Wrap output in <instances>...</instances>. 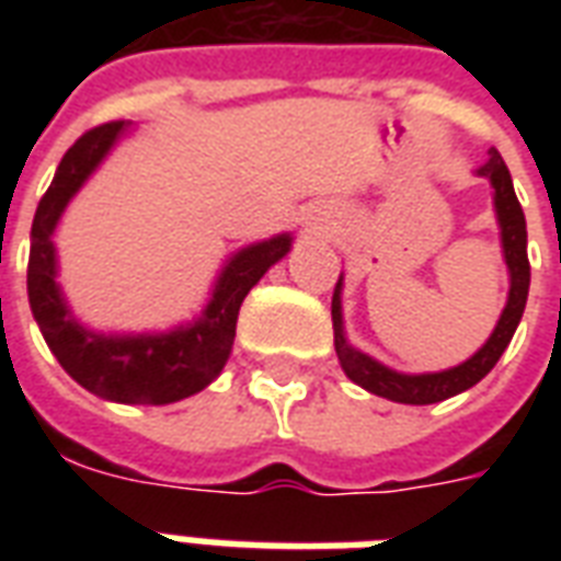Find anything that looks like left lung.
I'll return each instance as SVG.
<instances>
[{"mask_svg":"<svg viewBox=\"0 0 561 561\" xmlns=\"http://www.w3.org/2000/svg\"><path fill=\"white\" fill-rule=\"evenodd\" d=\"M480 178H486L495 188V215L497 227H501V247H504V262L510 267V297H506L504 314L497 320L495 332L489 334V341L480 346L469 360H462L460 367L443 369V373H422V375H404L396 369L383 367L375 358L355 350L346 334H343V308H341V290L343 276L334 285L332 297V323H334V350L341 360L343 373L350 375L352 381L369 390L373 396L381 399L401 401V404H434V401L451 399L457 392L469 390L474 383L489 375L495 367L497 358L513 341L515 329L522 323L524 306H527V290H530V259H527V220L518 197H515L513 178L501 153L492 148L489 162L478 169Z\"/></svg>","mask_w":561,"mask_h":561,"instance_id":"left-lung-1","label":"left lung"}]
</instances>
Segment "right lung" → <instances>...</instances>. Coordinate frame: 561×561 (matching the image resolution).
Returning a JSON list of instances; mask_svg holds the SVG:
<instances>
[{"instance_id":"1","label":"right lung","mask_w":561,"mask_h":561,"mask_svg":"<svg viewBox=\"0 0 561 561\" xmlns=\"http://www.w3.org/2000/svg\"><path fill=\"white\" fill-rule=\"evenodd\" d=\"M125 130L127 122L92 127L64 153L31 224L28 302L48 350L83 390L122 404H171L218 378L236 341L238 308L255 282L288 253L290 236L282 232L238 250L224 264L209 302L194 323L162 334H99L83 329L57 285L51 232L66 203L90 180Z\"/></svg>"}]
</instances>
